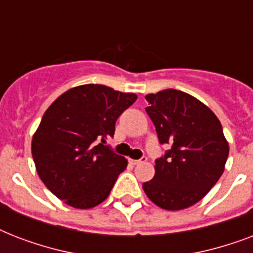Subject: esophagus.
<instances>
[{"label":"esophagus","mask_w":253,"mask_h":253,"mask_svg":"<svg viewBox=\"0 0 253 253\" xmlns=\"http://www.w3.org/2000/svg\"><path fill=\"white\" fill-rule=\"evenodd\" d=\"M147 158H142L140 160H135V159H130V163L132 164V166H138V164H140V163L146 162Z\"/></svg>","instance_id":"1"}]
</instances>
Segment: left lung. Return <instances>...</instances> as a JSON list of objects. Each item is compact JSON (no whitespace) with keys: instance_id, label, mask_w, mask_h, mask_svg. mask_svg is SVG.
<instances>
[{"instance_id":"1","label":"left lung","mask_w":253,"mask_h":253,"mask_svg":"<svg viewBox=\"0 0 253 253\" xmlns=\"http://www.w3.org/2000/svg\"><path fill=\"white\" fill-rule=\"evenodd\" d=\"M159 142L170 144L156 160L155 176L143 184L156 206L176 211L204 198L219 180L228 158V142L219 119L196 97L176 90L146 95Z\"/></svg>"}]
</instances>
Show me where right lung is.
Masks as SVG:
<instances>
[{"label": "right lung", "instance_id": "1", "mask_svg": "<svg viewBox=\"0 0 253 253\" xmlns=\"http://www.w3.org/2000/svg\"><path fill=\"white\" fill-rule=\"evenodd\" d=\"M136 98L106 85L85 84L64 91L45 110L31 154L38 176L64 204L91 209L109 197L127 160L102 143Z\"/></svg>", "mask_w": 253, "mask_h": 253}]
</instances>
